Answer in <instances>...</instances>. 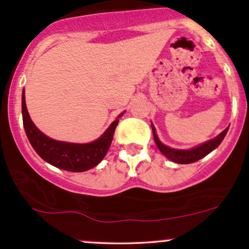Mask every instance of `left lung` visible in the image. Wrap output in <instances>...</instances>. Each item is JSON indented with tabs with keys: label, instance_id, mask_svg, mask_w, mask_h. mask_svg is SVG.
<instances>
[{
	"label": "left lung",
	"instance_id": "left-lung-1",
	"mask_svg": "<svg viewBox=\"0 0 249 249\" xmlns=\"http://www.w3.org/2000/svg\"><path fill=\"white\" fill-rule=\"evenodd\" d=\"M153 130V137L154 142H156L157 146H158L160 152L164 154L165 157H167L168 159L174 162H178V164H191V162L198 161L199 159L204 158L205 156H207L208 153L212 152L214 148H216L220 145V142H222V139L225 138L226 133H227L228 127L225 128L218 137L212 139V141H208L205 144L200 145L198 147H194L192 150H176V148H171L164 145L158 139L156 134V128L152 125Z\"/></svg>",
	"mask_w": 249,
	"mask_h": 249
}]
</instances>
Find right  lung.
Instances as JSON below:
<instances>
[{"label": "right lung", "instance_id": "obj_1", "mask_svg": "<svg viewBox=\"0 0 249 249\" xmlns=\"http://www.w3.org/2000/svg\"><path fill=\"white\" fill-rule=\"evenodd\" d=\"M122 116L123 113L118 116V118H121ZM22 117H23L25 134L37 154L53 166L70 172H84L95 167L103 160L110 147L113 133L119 122V119L117 118L101 138L89 144H73V142L53 141L42 133L30 119L25 105L24 90L22 93Z\"/></svg>", "mask_w": 249, "mask_h": 249}]
</instances>
